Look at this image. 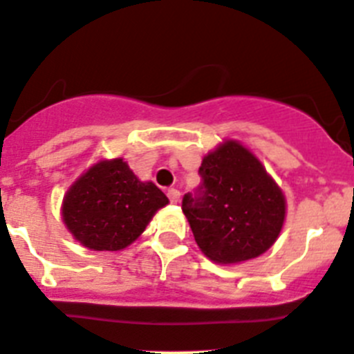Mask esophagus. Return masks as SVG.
<instances>
[{
	"label": "esophagus",
	"mask_w": 354,
	"mask_h": 354,
	"mask_svg": "<svg viewBox=\"0 0 354 354\" xmlns=\"http://www.w3.org/2000/svg\"><path fill=\"white\" fill-rule=\"evenodd\" d=\"M167 196H169L170 203L176 205V203H178V198H180V192H178L177 189H169V191H167Z\"/></svg>",
	"instance_id": "34e87169"
}]
</instances>
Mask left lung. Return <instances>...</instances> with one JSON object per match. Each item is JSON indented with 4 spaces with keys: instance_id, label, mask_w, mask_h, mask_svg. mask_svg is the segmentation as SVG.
<instances>
[{
    "instance_id": "1",
    "label": "left lung",
    "mask_w": 354,
    "mask_h": 354,
    "mask_svg": "<svg viewBox=\"0 0 354 354\" xmlns=\"http://www.w3.org/2000/svg\"><path fill=\"white\" fill-rule=\"evenodd\" d=\"M201 184L182 198L194 239L216 263H237L260 257L282 229L286 201L257 156L227 141L205 156Z\"/></svg>"
}]
</instances>
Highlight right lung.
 <instances>
[{
    "label": "right lung",
    "mask_w": 354,
    "mask_h": 354,
    "mask_svg": "<svg viewBox=\"0 0 354 354\" xmlns=\"http://www.w3.org/2000/svg\"><path fill=\"white\" fill-rule=\"evenodd\" d=\"M167 203L153 182H141L117 158L100 162L70 187L63 222L89 250L118 251L134 243Z\"/></svg>",
    "instance_id": "add662e5"
}]
</instances>
